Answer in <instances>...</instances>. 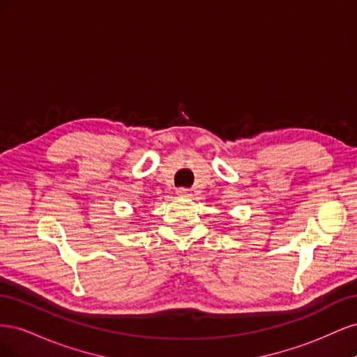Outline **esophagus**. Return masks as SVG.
<instances>
[{
  "label": "esophagus",
  "instance_id": "1",
  "mask_svg": "<svg viewBox=\"0 0 357 357\" xmlns=\"http://www.w3.org/2000/svg\"><path fill=\"white\" fill-rule=\"evenodd\" d=\"M177 195L178 197H183V198H188V197H190V190L189 189H186V188H180V189H177Z\"/></svg>",
  "mask_w": 357,
  "mask_h": 357
}]
</instances>
